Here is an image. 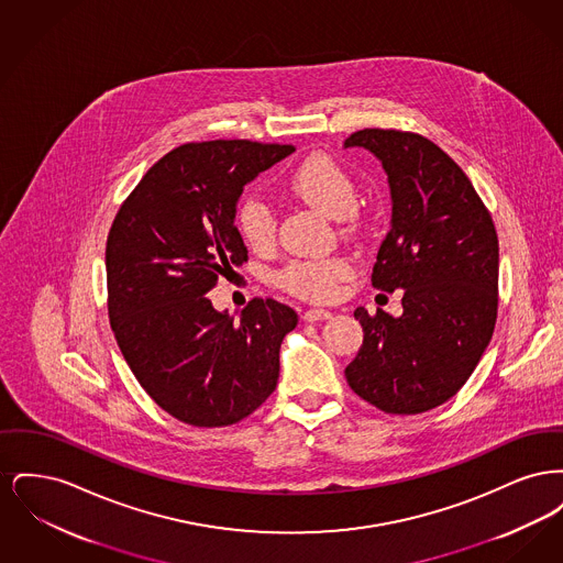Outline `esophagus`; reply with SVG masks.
<instances>
[{
  "label": "esophagus",
  "mask_w": 563,
  "mask_h": 563,
  "mask_svg": "<svg viewBox=\"0 0 563 563\" xmlns=\"http://www.w3.org/2000/svg\"><path fill=\"white\" fill-rule=\"evenodd\" d=\"M327 319H331V312L324 308H310L303 312V321L319 322L327 321Z\"/></svg>",
  "instance_id": "esophagus-1"
}]
</instances>
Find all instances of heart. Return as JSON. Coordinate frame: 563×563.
I'll return each mask as SVG.
<instances>
[{
  "label": "heart",
  "instance_id": "b5f03b06",
  "mask_svg": "<svg viewBox=\"0 0 563 563\" xmlns=\"http://www.w3.org/2000/svg\"><path fill=\"white\" fill-rule=\"evenodd\" d=\"M295 196L321 213L342 219L349 230L354 223L356 184L349 170L327 154H312L299 162L289 177ZM236 228L242 241L253 251H268L276 241V217L268 202L260 196H244L236 207ZM352 266L344 257L294 260L278 272L276 283L287 294L306 301H331L340 295L342 283L349 280Z\"/></svg>",
  "mask_w": 563,
  "mask_h": 563
}]
</instances>
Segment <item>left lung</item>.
<instances>
[{"label": "left lung", "mask_w": 563, "mask_h": 563, "mask_svg": "<svg viewBox=\"0 0 563 563\" xmlns=\"http://www.w3.org/2000/svg\"><path fill=\"white\" fill-rule=\"evenodd\" d=\"M344 145L369 150L388 173L393 225L372 285L405 291L399 319L354 310L365 338L346 379L384 413H422L454 397L492 340L498 234L471 179L427 136L363 129Z\"/></svg>", "instance_id": "left-lung-1"}]
</instances>
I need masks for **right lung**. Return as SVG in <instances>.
I'll use <instances>...</instances> for the list:
<instances>
[{
  "label": "right lung",
  "mask_w": 563,
  "mask_h": 563,
  "mask_svg": "<svg viewBox=\"0 0 563 563\" xmlns=\"http://www.w3.org/2000/svg\"><path fill=\"white\" fill-rule=\"evenodd\" d=\"M291 152L246 139L184 143L143 175L111 223L115 342L143 390L189 427L236 424L276 388L297 312L255 297L236 321L207 294L249 257L234 223L242 188Z\"/></svg>",
  "instance_id": "1"
}]
</instances>
